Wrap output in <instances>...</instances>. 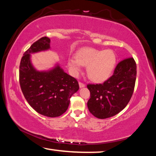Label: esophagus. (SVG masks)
Returning a JSON list of instances; mask_svg holds the SVG:
<instances>
[{
	"mask_svg": "<svg viewBox=\"0 0 156 156\" xmlns=\"http://www.w3.org/2000/svg\"><path fill=\"white\" fill-rule=\"evenodd\" d=\"M84 86H85V84L84 83H81V82H79V87H80V88H83Z\"/></svg>",
	"mask_w": 156,
	"mask_h": 156,
	"instance_id": "34e87169",
	"label": "esophagus"
}]
</instances>
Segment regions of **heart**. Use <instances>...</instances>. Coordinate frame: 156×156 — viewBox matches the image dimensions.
Masks as SVG:
<instances>
[{"instance_id":"obj_1","label":"heart","mask_w":156,"mask_h":156,"mask_svg":"<svg viewBox=\"0 0 156 156\" xmlns=\"http://www.w3.org/2000/svg\"><path fill=\"white\" fill-rule=\"evenodd\" d=\"M116 62L117 57L112 50L84 48L77 53L76 58L69 59L68 65L74 76L78 74L83 66H87L89 78L96 83H102L112 74Z\"/></svg>"}]
</instances>
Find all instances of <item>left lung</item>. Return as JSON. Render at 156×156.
Returning <instances> with one entry per match:
<instances>
[{"label":"left lung","instance_id":"1","mask_svg":"<svg viewBox=\"0 0 156 156\" xmlns=\"http://www.w3.org/2000/svg\"><path fill=\"white\" fill-rule=\"evenodd\" d=\"M136 73L135 60L129 58L118 63L113 74L102 84H87L90 91L87 107L91 114L105 119L125 109L133 93Z\"/></svg>","mask_w":156,"mask_h":156}]
</instances>
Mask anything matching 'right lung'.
<instances>
[{
	"label": "right lung",
	"mask_w": 156,
	"mask_h": 156,
	"mask_svg": "<svg viewBox=\"0 0 156 156\" xmlns=\"http://www.w3.org/2000/svg\"><path fill=\"white\" fill-rule=\"evenodd\" d=\"M50 49V39L43 37L23 54L19 67L21 90L30 106L47 117H58L68 109L70 98L79 89L78 81L58 64L47 71H38L31 62V54Z\"/></svg>",
	"instance_id": "obj_1"
}]
</instances>
